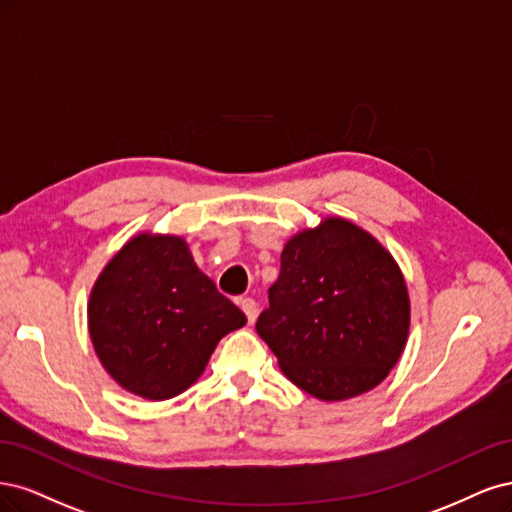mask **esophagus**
I'll list each match as a JSON object with an SVG mask.
<instances>
[{"label":"esophagus","instance_id":"obj_1","mask_svg":"<svg viewBox=\"0 0 512 512\" xmlns=\"http://www.w3.org/2000/svg\"><path fill=\"white\" fill-rule=\"evenodd\" d=\"M240 308L244 310L246 321H249V323L253 325L255 319H257V302H255L253 298H242V300H240Z\"/></svg>","mask_w":512,"mask_h":512}]
</instances>
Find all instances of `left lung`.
Segmentation results:
<instances>
[{"instance_id": "8db88e82", "label": "left lung", "mask_w": 512, "mask_h": 512, "mask_svg": "<svg viewBox=\"0 0 512 512\" xmlns=\"http://www.w3.org/2000/svg\"><path fill=\"white\" fill-rule=\"evenodd\" d=\"M410 306L402 272L364 229L327 219L287 242L255 327L293 385L355 398L398 364Z\"/></svg>"}]
</instances>
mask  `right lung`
<instances>
[{"mask_svg": "<svg viewBox=\"0 0 512 512\" xmlns=\"http://www.w3.org/2000/svg\"><path fill=\"white\" fill-rule=\"evenodd\" d=\"M244 312L197 270L185 240L142 234L97 278L89 332L108 374L146 400H168L197 381L217 342Z\"/></svg>", "mask_w": 512, "mask_h": 512, "instance_id": "obj_1", "label": "right lung"}]
</instances>
